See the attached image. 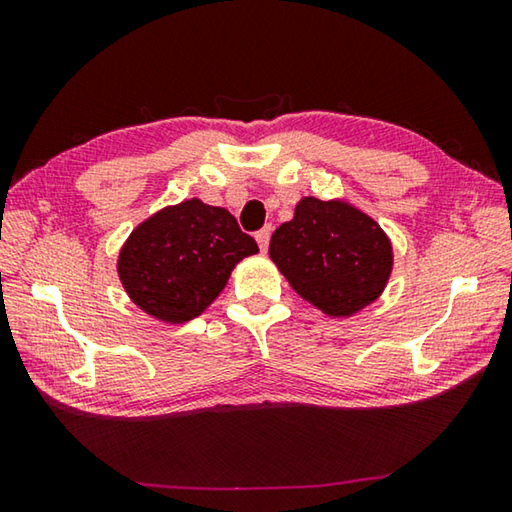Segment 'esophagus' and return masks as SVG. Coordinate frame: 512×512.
<instances>
[{
    "label": "esophagus",
    "instance_id": "esophagus-1",
    "mask_svg": "<svg viewBox=\"0 0 512 512\" xmlns=\"http://www.w3.org/2000/svg\"><path fill=\"white\" fill-rule=\"evenodd\" d=\"M255 239H257V244H259V250H262V253H266L268 250V241H271V225H266V228H262L255 235Z\"/></svg>",
    "mask_w": 512,
    "mask_h": 512
}]
</instances>
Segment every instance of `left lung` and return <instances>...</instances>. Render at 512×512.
<instances>
[{"label": "left lung", "instance_id": "obj_1", "mask_svg": "<svg viewBox=\"0 0 512 512\" xmlns=\"http://www.w3.org/2000/svg\"><path fill=\"white\" fill-rule=\"evenodd\" d=\"M268 255L300 298L332 318L372 305L393 271L386 232L339 198H300L293 219L273 232Z\"/></svg>", "mask_w": 512, "mask_h": 512}]
</instances>
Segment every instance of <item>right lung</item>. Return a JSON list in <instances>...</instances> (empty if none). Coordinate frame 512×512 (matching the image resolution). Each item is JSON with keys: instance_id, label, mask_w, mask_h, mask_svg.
<instances>
[{"instance_id": "obj_1", "label": "right lung", "mask_w": 512, "mask_h": 512, "mask_svg": "<svg viewBox=\"0 0 512 512\" xmlns=\"http://www.w3.org/2000/svg\"><path fill=\"white\" fill-rule=\"evenodd\" d=\"M259 253L223 207L189 198L142 221L119 250L117 273L137 307L187 323L212 305L241 259Z\"/></svg>"}]
</instances>
